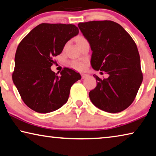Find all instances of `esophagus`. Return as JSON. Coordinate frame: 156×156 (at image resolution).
Wrapping results in <instances>:
<instances>
[{
	"mask_svg": "<svg viewBox=\"0 0 156 156\" xmlns=\"http://www.w3.org/2000/svg\"><path fill=\"white\" fill-rule=\"evenodd\" d=\"M81 76H82V78H83V79L87 78L88 76H89V75H87V74H85V73H82Z\"/></svg>",
	"mask_w": 156,
	"mask_h": 156,
	"instance_id": "esophagus-1",
	"label": "esophagus"
}]
</instances>
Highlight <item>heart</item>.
Wrapping results in <instances>:
<instances>
[{
    "mask_svg": "<svg viewBox=\"0 0 156 156\" xmlns=\"http://www.w3.org/2000/svg\"><path fill=\"white\" fill-rule=\"evenodd\" d=\"M84 38H82V37H80V38H78V41H80V40H84ZM72 67L74 68L75 69H77V70H79V71H82L83 70L84 67H85V65H84V64L83 62H73L72 63Z\"/></svg>",
    "mask_w": 156,
    "mask_h": 156,
    "instance_id": "b5f03b06",
    "label": "heart"
}]
</instances>
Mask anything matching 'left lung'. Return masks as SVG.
I'll use <instances>...</instances> for the list:
<instances>
[{"label":"left lung","mask_w":156,"mask_h":156,"mask_svg":"<svg viewBox=\"0 0 156 156\" xmlns=\"http://www.w3.org/2000/svg\"><path fill=\"white\" fill-rule=\"evenodd\" d=\"M78 26L90 44L92 68L109 75L103 80L94 75L97 86L89 92L92 103L109 113L126 109L133 102L143 79L135 42L113 21H89Z\"/></svg>","instance_id":"8db88e82"}]
</instances>
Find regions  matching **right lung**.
I'll use <instances>...</instances> for the list:
<instances>
[{
	"instance_id": "right-lung-1",
	"label": "right lung",
	"mask_w": 156,
	"mask_h": 156,
	"mask_svg": "<svg viewBox=\"0 0 156 156\" xmlns=\"http://www.w3.org/2000/svg\"><path fill=\"white\" fill-rule=\"evenodd\" d=\"M78 33L74 25L42 23L18 44L12 79L30 109L47 113L67 102L71 87L80 80L81 76L67 67L58 76L51 67L53 58L61 54L65 44Z\"/></svg>"
}]
</instances>
